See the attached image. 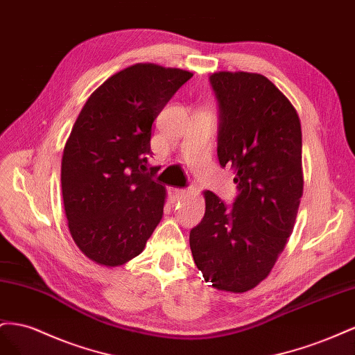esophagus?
Listing matches in <instances>:
<instances>
[{
  "label": "esophagus",
  "mask_w": 355,
  "mask_h": 355,
  "mask_svg": "<svg viewBox=\"0 0 355 355\" xmlns=\"http://www.w3.org/2000/svg\"><path fill=\"white\" fill-rule=\"evenodd\" d=\"M171 193H172V196H174L175 199H180V198L186 196L187 190H184V189H172V190H171Z\"/></svg>",
  "instance_id": "1"
}]
</instances>
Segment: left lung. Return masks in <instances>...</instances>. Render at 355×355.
<instances>
[{
	"label": "left lung",
	"mask_w": 355,
	"mask_h": 355,
	"mask_svg": "<svg viewBox=\"0 0 355 355\" xmlns=\"http://www.w3.org/2000/svg\"><path fill=\"white\" fill-rule=\"evenodd\" d=\"M218 160L234 171L239 195L227 208L205 190V216L190 250L205 282L245 293L265 279L295 227L303 195L302 128L296 108L269 78L218 71Z\"/></svg>",
	"instance_id": "1"
}]
</instances>
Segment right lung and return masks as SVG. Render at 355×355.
<instances>
[{"instance_id": "right-lung-1", "label": "right lung", "mask_w": 355, "mask_h": 355, "mask_svg": "<svg viewBox=\"0 0 355 355\" xmlns=\"http://www.w3.org/2000/svg\"><path fill=\"white\" fill-rule=\"evenodd\" d=\"M193 73L135 64L90 95L60 164L69 234L83 254L116 268L143 252L164 216L166 189L148 168L151 125Z\"/></svg>"}]
</instances>
